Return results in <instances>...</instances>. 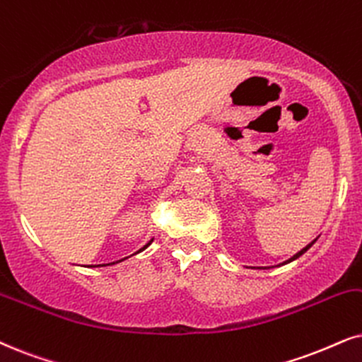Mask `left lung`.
I'll use <instances>...</instances> for the list:
<instances>
[{
	"label": "left lung",
	"instance_id": "8db88e82",
	"mask_svg": "<svg viewBox=\"0 0 362 362\" xmlns=\"http://www.w3.org/2000/svg\"><path fill=\"white\" fill-rule=\"evenodd\" d=\"M315 240H317V239H315ZM315 240H313V242H310V244H308V245H305V247H304V249H303V250H299V252H297V254H296V255H292V257H291V259H289V260H286V262H282V264H289V262H292V260H296V259H299V257H300V255H303V254H304V252H308V250H309V249H310V247H313V244H314V242H315Z\"/></svg>",
	"mask_w": 362,
	"mask_h": 362
}]
</instances>
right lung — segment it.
Listing matches in <instances>:
<instances>
[{"instance_id":"obj_1","label":"right lung","mask_w":362,"mask_h":362,"mask_svg":"<svg viewBox=\"0 0 362 362\" xmlns=\"http://www.w3.org/2000/svg\"><path fill=\"white\" fill-rule=\"evenodd\" d=\"M152 242H153V239H152V240H150L147 245H144V247H141V249L139 250V252H141V250H145V249H147V247H148L150 244H152ZM139 252H136V254H139ZM122 260H125V259H122ZM122 260H118V262H122ZM112 264H115V262H112ZM105 265H110V264H105Z\"/></svg>"}]
</instances>
